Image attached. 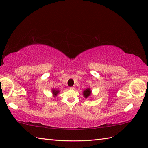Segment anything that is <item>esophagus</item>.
<instances>
[{
    "label": "esophagus",
    "mask_w": 148,
    "mask_h": 148,
    "mask_svg": "<svg viewBox=\"0 0 148 148\" xmlns=\"http://www.w3.org/2000/svg\"><path fill=\"white\" fill-rule=\"evenodd\" d=\"M70 88L71 90H74V89H75V87L74 86H72V87H70Z\"/></svg>",
    "instance_id": "34e87169"
}]
</instances>
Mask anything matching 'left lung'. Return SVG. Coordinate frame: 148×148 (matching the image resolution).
I'll return each instance as SVG.
<instances>
[{
	"instance_id": "1",
	"label": "left lung",
	"mask_w": 148,
	"mask_h": 148,
	"mask_svg": "<svg viewBox=\"0 0 148 148\" xmlns=\"http://www.w3.org/2000/svg\"><path fill=\"white\" fill-rule=\"evenodd\" d=\"M90 94H91V90L89 88L85 90L83 92V95L85 98H88V97L90 95Z\"/></svg>"
}]
</instances>
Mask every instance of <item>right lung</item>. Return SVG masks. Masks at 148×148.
I'll use <instances>...</instances> for the list:
<instances>
[{
	"label": "right lung",
	"instance_id": "obj_1",
	"mask_svg": "<svg viewBox=\"0 0 148 148\" xmlns=\"http://www.w3.org/2000/svg\"><path fill=\"white\" fill-rule=\"evenodd\" d=\"M52 92H53V93L54 94V95H57V94L58 93L59 91H58V90H53L52 91Z\"/></svg>",
	"mask_w": 148,
	"mask_h": 148
}]
</instances>
